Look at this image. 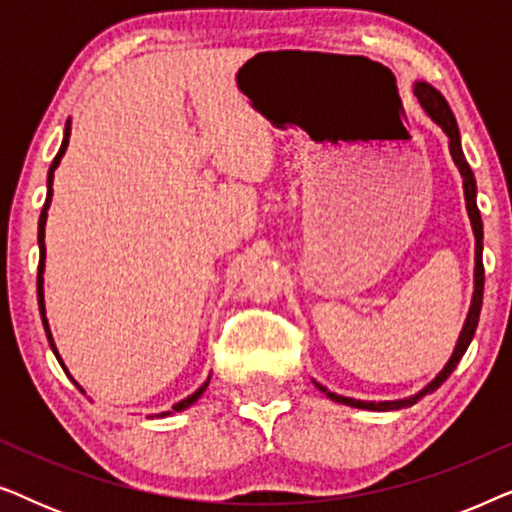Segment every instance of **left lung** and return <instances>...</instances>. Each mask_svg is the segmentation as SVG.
<instances>
[{"label": "left lung", "mask_w": 512, "mask_h": 512, "mask_svg": "<svg viewBox=\"0 0 512 512\" xmlns=\"http://www.w3.org/2000/svg\"><path fill=\"white\" fill-rule=\"evenodd\" d=\"M415 95L419 104H422V109L426 114L431 116L433 123H438L443 132L450 139V153H452V160L454 165L459 167L461 172V179H464V198H466V209H468V219H471V226H473V235H475V275H473V300H471V307H468V314H466V321H464V328H461L459 333V340L457 345H454V352L450 356V361L445 363L443 370L433 377V380L426 384L422 391H417V394H412L408 398H398V401H359V398H349V396H338L333 394V391H328L324 384L314 382L317 384L319 391H324V394L331 398L335 403H342V405H349V408H359V410H377V412H387V410H401V408H410V405H415L419 398H424L426 394H431V391H436L440 384H443L447 377L452 375V370L457 368V363L461 361V356L466 354L468 345H471L473 335H475V328H478V319H480V310H482V291H485V268H482V219H480V209H478V202H475V193H478V188H475V177H473V170L468 167L466 158H464V151H461V137H459V128H457V118H454L450 104L445 102V97L438 93L436 88L429 86V83L424 81H417L415 83Z\"/></svg>", "instance_id": "1"}]
</instances>
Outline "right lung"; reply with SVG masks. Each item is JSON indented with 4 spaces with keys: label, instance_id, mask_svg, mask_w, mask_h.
<instances>
[{
    "label": "right lung",
    "instance_id": "right-lung-1",
    "mask_svg": "<svg viewBox=\"0 0 512 512\" xmlns=\"http://www.w3.org/2000/svg\"><path fill=\"white\" fill-rule=\"evenodd\" d=\"M69 135H72V121H67V125H65V137H62L60 151H58V156L53 158V163H51V170H48V193H46L44 209H41V216H39V275H37V298H39V312H41V321H44V331H46V338H48V342H51V349H53L55 359L60 361V366H62V370H65L67 375H69V370L65 368V363H62V359H60V354H58V347H55V342H53V335H51V326H48V319H46V305H44V268H46V244H44V235H46V219H48V207H51V198H53V172L58 170V165H60L62 156H65V151H67V144H69ZM69 377H72V375H69ZM72 382L76 384V387L81 389V394H86V391H83V387H81L79 382L74 380V377H72ZM207 384H209V377H207V382L202 384V387H200L198 391H193V394H191V396H186L184 401L174 403V405H172V410H167V412H160V415H156V417H167V415H172V412H181V410L191 408V405H193L195 401H198V398H200L202 394H205Z\"/></svg>",
    "mask_w": 512,
    "mask_h": 512
}]
</instances>
